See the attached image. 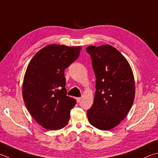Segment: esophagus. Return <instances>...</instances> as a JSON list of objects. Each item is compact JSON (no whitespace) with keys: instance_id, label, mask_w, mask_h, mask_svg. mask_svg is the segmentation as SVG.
I'll return each instance as SVG.
<instances>
[{"instance_id":"1","label":"esophagus","mask_w":158,"mask_h":158,"mask_svg":"<svg viewBox=\"0 0 158 158\" xmlns=\"http://www.w3.org/2000/svg\"><path fill=\"white\" fill-rule=\"evenodd\" d=\"M76 99H77V102L79 103L81 100V97H77V98H76Z\"/></svg>"}]
</instances>
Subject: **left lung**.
Segmentation results:
<instances>
[{
    "label": "left lung",
    "mask_w": 158,
    "mask_h": 158,
    "mask_svg": "<svg viewBox=\"0 0 158 158\" xmlns=\"http://www.w3.org/2000/svg\"><path fill=\"white\" fill-rule=\"evenodd\" d=\"M96 77V92L87 111L90 124L102 131L117 127L127 117L135 99L133 70L127 59L110 45L88 46Z\"/></svg>",
    "instance_id": "obj_1"
}]
</instances>
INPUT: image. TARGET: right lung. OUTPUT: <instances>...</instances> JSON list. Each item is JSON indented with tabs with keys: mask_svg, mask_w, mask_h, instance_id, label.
Returning <instances> with one entry per match:
<instances>
[{
	"mask_svg": "<svg viewBox=\"0 0 158 158\" xmlns=\"http://www.w3.org/2000/svg\"><path fill=\"white\" fill-rule=\"evenodd\" d=\"M81 47L52 44L37 52L25 72L23 98L43 128L59 130L68 124L75 99L66 95L64 70L78 59Z\"/></svg>",
	"mask_w": 158,
	"mask_h": 158,
	"instance_id": "obj_1",
	"label": "right lung"
}]
</instances>
